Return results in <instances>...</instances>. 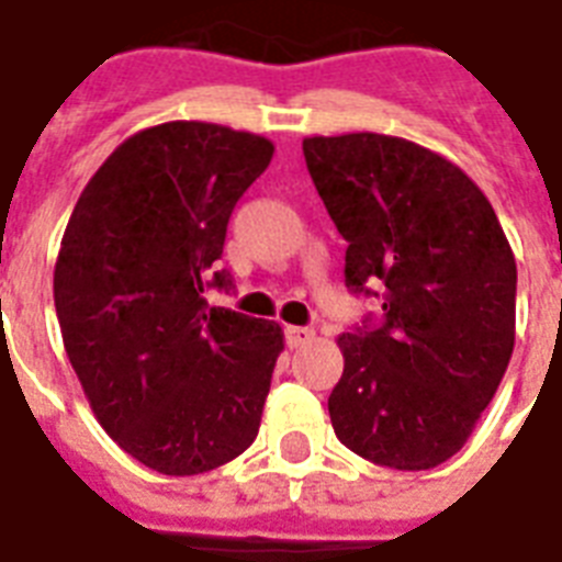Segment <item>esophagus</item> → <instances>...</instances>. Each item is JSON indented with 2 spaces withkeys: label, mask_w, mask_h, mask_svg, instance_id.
Wrapping results in <instances>:
<instances>
[{
  "label": "esophagus",
  "mask_w": 562,
  "mask_h": 562,
  "mask_svg": "<svg viewBox=\"0 0 562 562\" xmlns=\"http://www.w3.org/2000/svg\"><path fill=\"white\" fill-rule=\"evenodd\" d=\"M284 337H286V346L290 349H302V346H307V342L316 337L311 328H299V325H286L284 328Z\"/></svg>",
  "instance_id": "1"
}]
</instances>
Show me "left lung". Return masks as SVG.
Masks as SVG:
<instances>
[{"label": "left lung", "instance_id": "8db88e82", "mask_svg": "<svg viewBox=\"0 0 562 562\" xmlns=\"http://www.w3.org/2000/svg\"><path fill=\"white\" fill-rule=\"evenodd\" d=\"M302 149L349 243L346 286L384 302L381 319L337 340L346 369L328 398L334 434L378 467H439L510 363V243L475 181L437 151L372 132L307 137Z\"/></svg>", "mask_w": 562, "mask_h": 562}]
</instances>
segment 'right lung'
<instances>
[{"label": "right lung", "mask_w": 562, "mask_h": 562, "mask_svg": "<svg viewBox=\"0 0 562 562\" xmlns=\"http://www.w3.org/2000/svg\"><path fill=\"white\" fill-rule=\"evenodd\" d=\"M267 137L164 123L116 146L69 216L55 263L67 358L95 419L160 475H199L255 442L278 322L211 307L234 204L269 167Z\"/></svg>", "instance_id": "add662e5"}]
</instances>
